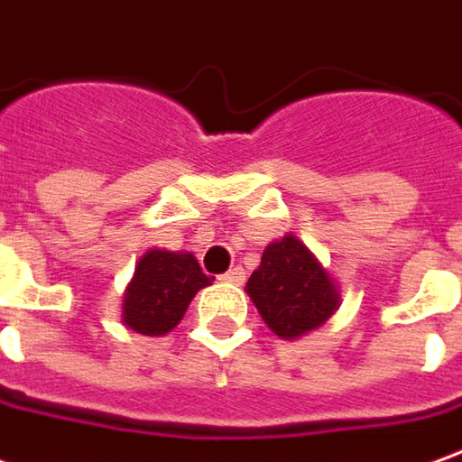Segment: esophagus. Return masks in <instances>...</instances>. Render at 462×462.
I'll use <instances>...</instances> for the list:
<instances>
[{
	"mask_svg": "<svg viewBox=\"0 0 462 462\" xmlns=\"http://www.w3.org/2000/svg\"><path fill=\"white\" fill-rule=\"evenodd\" d=\"M220 280H225V282H232V285H242V282H245V270H242V267H232L230 273H225Z\"/></svg>",
	"mask_w": 462,
	"mask_h": 462,
	"instance_id": "1",
	"label": "esophagus"
}]
</instances>
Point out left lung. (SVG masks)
<instances>
[{"label": "left lung", "mask_w": 462, "mask_h": 462, "mask_svg": "<svg viewBox=\"0 0 462 462\" xmlns=\"http://www.w3.org/2000/svg\"><path fill=\"white\" fill-rule=\"evenodd\" d=\"M247 295L282 340L320 328L337 308V290L328 273L292 235L264 247L263 263L247 280Z\"/></svg>", "instance_id": "8db88e82"}]
</instances>
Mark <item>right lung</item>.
Segmentation results:
<instances>
[{"label":"right lung","mask_w":462,"mask_h":462,"mask_svg":"<svg viewBox=\"0 0 462 462\" xmlns=\"http://www.w3.org/2000/svg\"><path fill=\"white\" fill-rule=\"evenodd\" d=\"M209 285L189 253L150 250L134 270L125 295V325L140 335H164L182 320L195 292Z\"/></svg>","instance_id":"obj_1"}]
</instances>
